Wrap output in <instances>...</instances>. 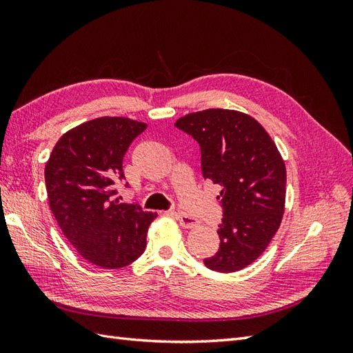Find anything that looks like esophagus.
Returning a JSON list of instances; mask_svg holds the SVG:
<instances>
[{"label":"esophagus","instance_id":"obj_1","mask_svg":"<svg viewBox=\"0 0 353 353\" xmlns=\"http://www.w3.org/2000/svg\"><path fill=\"white\" fill-rule=\"evenodd\" d=\"M176 219L179 220V223H181V226L185 229H192L199 224L197 219H194V216L185 214V212H176Z\"/></svg>","mask_w":353,"mask_h":353}]
</instances>
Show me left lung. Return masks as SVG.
<instances>
[{"label": "left lung", "instance_id": "1", "mask_svg": "<svg viewBox=\"0 0 353 353\" xmlns=\"http://www.w3.org/2000/svg\"><path fill=\"white\" fill-rule=\"evenodd\" d=\"M174 125L197 141L203 177L221 186L220 247L205 265L220 273L243 270L281 226L287 186L282 156L264 127L243 112H194Z\"/></svg>", "mask_w": 353, "mask_h": 353}]
</instances>
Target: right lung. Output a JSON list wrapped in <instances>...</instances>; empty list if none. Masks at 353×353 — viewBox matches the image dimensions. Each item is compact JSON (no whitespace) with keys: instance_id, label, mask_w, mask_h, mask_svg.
Here are the masks:
<instances>
[{"instance_id":"add662e5","label":"right lung","mask_w":353,"mask_h":353,"mask_svg":"<svg viewBox=\"0 0 353 353\" xmlns=\"http://www.w3.org/2000/svg\"><path fill=\"white\" fill-rule=\"evenodd\" d=\"M145 129L147 124L123 117L91 119L66 132L45 165L59 228L81 258L103 268H121L138 259L156 219L137 203L114 199L117 181L124 179V154Z\"/></svg>"}]
</instances>
